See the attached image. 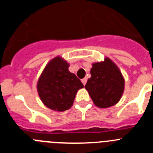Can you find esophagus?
<instances>
[{
	"mask_svg": "<svg viewBox=\"0 0 153 153\" xmlns=\"http://www.w3.org/2000/svg\"><path fill=\"white\" fill-rule=\"evenodd\" d=\"M81 81H82V83H83V85H86V81H87V79H86V78H83V79H81Z\"/></svg>",
	"mask_w": 153,
	"mask_h": 153,
	"instance_id": "34e87169",
	"label": "esophagus"
}]
</instances>
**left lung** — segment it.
Returning a JSON list of instances; mask_svg holds the SVG:
<instances>
[{
  "mask_svg": "<svg viewBox=\"0 0 153 153\" xmlns=\"http://www.w3.org/2000/svg\"><path fill=\"white\" fill-rule=\"evenodd\" d=\"M85 88L98 107L107 108L119 102L124 90V79L117 65L109 58L95 63Z\"/></svg>",
  "mask_w": 153,
  "mask_h": 153,
  "instance_id": "obj_1",
  "label": "left lung"
}]
</instances>
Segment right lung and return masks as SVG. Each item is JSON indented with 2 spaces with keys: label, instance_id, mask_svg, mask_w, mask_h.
<instances>
[{
  "label": "right lung",
  "instance_id": "right-lung-1",
  "mask_svg": "<svg viewBox=\"0 0 153 153\" xmlns=\"http://www.w3.org/2000/svg\"><path fill=\"white\" fill-rule=\"evenodd\" d=\"M69 64L61 57L53 59L46 66L37 83V91L47 107L65 111L73 106L76 92L83 88L80 79L68 70Z\"/></svg>",
  "mask_w": 153,
  "mask_h": 153
}]
</instances>
